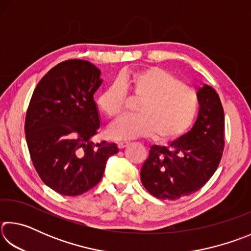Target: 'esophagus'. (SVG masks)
I'll list each match as a JSON object with an SVG mask.
<instances>
[{
    "mask_svg": "<svg viewBox=\"0 0 251 251\" xmlns=\"http://www.w3.org/2000/svg\"><path fill=\"white\" fill-rule=\"evenodd\" d=\"M129 145L128 142H122V143H118L117 144V147L120 148V150H123V148H125Z\"/></svg>",
    "mask_w": 251,
    "mask_h": 251,
    "instance_id": "obj_1",
    "label": "esophagus"
}]
</instances>
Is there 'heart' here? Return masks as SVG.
Wrapping results in <instances>:
<instances>
[{"mask_svg":"<svg viewBox=\"0 0 251 251\" xmlns=\"http://www.w3.org/2000/svg\"><path fill=\"white\" fill-rule=\"evenodd\" d=\"M126 94L141 100L136 116L123 117L108 130L116 141L152 135L156 141L167 142L187 129L196 114V93L176 76L161 67L123 73L99 97V106L110 121L124 112Z\"/></svg>","mask_w":251,"mask_h":251,"instance_id":"heart-1","label":"heart"}]
</instances>
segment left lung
<instances>
[{"mask_svg": "<svg viewBox=\"0 0 251 251\" xmlns=\"http://www.w3.org/2000/svg\"><path fill=\"white\" fill-rule=\"evenodd\" d=\"M198 117L193 128L169 146L151 147L141 171L147 192L176 201L196 193L214 175L225 147V115L214 88H198Z\"/></svg>", "mask_w": 251, "mask_h": 251, "instance_id": "8db88e82", "label": "left lung"}]
</instances>
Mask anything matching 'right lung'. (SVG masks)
I'll use <instances>...</instances> for the list:
<instances>
[{"mask_svg":"<svg viewBox=\"0 0 251 251\" xmlns=\"http://www.w3.org/2000/svg\"><path fill=\"white\" fill-rule=\"evenodd\" d=\"M103 79L95 65L69 59L50 69L37 84L25 117L32 163L45 185L78 196L100 181L115 144L91 138L100 122L94 94Z\"/></svg>","mask_w":251,"mask_h":251,"instance_id":"add662e5","label":"right lung"}]
</instances>
